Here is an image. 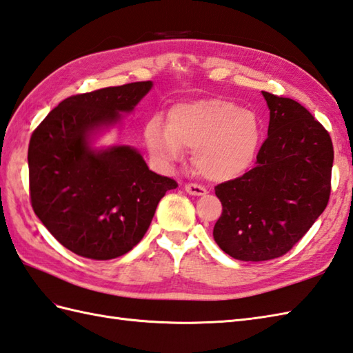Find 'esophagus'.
Instances as JSON below:
<instances>
[{"label":"esophagus","instance_id":"1","mask_svg":"<svg viewBox=\"0 0 353 353\" xmlns=\"http://www.w3.org/2000/svg\"><path fill=\"white\" fill-rule=\"evenodd\" d=\"M185 191L190 194V195H195V196H201V195H206L208 190L201 185H195V183H188L185 186Z\"/></svg>","mask_w":353,"mask_h":353}]
</instances>
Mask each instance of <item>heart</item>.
Segmentation results:
<instances>
[{
    "mask_svg": "<svg viewBox=\"0 0 353 353\" xmlns=\"http://www.w3.org/2000/svg\"><path fill=\"white\" fill-rule=\"evenodd\" d=\"M144 138L152 157L162 165L182 161L194 150L196 171L209 180H230L252 167L263 138L256 111L223 97H204L171 106L168 121L153 117Z\"/></svg>",
    "mask_w": 353,
    "mask_h": 353,
    "instance_id": "1",
    "label": "heart"
}]
</instances>
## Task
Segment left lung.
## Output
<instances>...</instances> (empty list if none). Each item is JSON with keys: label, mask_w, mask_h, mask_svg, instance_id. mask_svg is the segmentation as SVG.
I'll return each instance as SVG.
<instances>
[{"label": "left lung", "mask_w": 353, "mask_h": 353, "mask_svg": "<svg viewBox=\"0 0 353 353\" xmlns=\"http://www.w3.org/2000/svg\"><path fill=\"white\" fill-rule=\"evenodd\" d=\"M261 94L269 128L256 167L215 186L223 214L214 239L242 261L272 260L288 252L322 215L331 192L330 134L296 101Z\"/></svg>", "instance_id": "left-lung-1"}]
</instances>
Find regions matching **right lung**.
Here are the masks:
<instances>
[{
    "instance_id": "right-lung-1",
    "label": "right lung",
    "mask_w": 353,
    "mask_h": 353,
    "mask_svg": "<svg viewBox=\"0 0 353 353\" xmlns=\"http://www.w3.org/2000/svg\"><path fill=\"white\" fill-rule=\"evenodd\" d=\"M152 81L64 99L32 132L28 147L34 214L63 247L111 260L143 239L173 179L149 170L135 147H97L150 92Z\"/></svg>"
}]
</instances>
